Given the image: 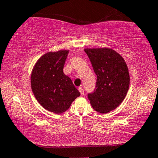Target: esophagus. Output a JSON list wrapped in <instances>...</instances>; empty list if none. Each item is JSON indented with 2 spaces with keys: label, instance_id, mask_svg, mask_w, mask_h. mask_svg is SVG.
I'll use <instances>...</instances> for the list:
<instances>
[{
  "label": "esophagus",
  "instance_id": "esophagus-1",
  "mask_svg": "<svg viewBox=\"0 0 158 158\" xmlns=\"http://www.w3.org/2000/svg\"><path fill=\"white\" fill-rule=\"evenodd\" d=\"M79 91L80 94H81V96H84V92L83 88H82V87H79Z\"/></svg>",
  "mask_w": 158,
  "mask_h": 158
}]
</instances>
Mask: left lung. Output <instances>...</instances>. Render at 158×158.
Listing matches in <instances>:
<instances>
[{
    "label": "left lung",
    "mask_w": 158,
    "mask_h": 158,
    "mask_svg": "<svg viewBox=\"0 0 158 158\" xmlns=\"http://www.w3.org/2000/svg\"><path fill=\"white\" fill-rule=\"evenodd\" d=\"M97 75L94 92L88 94L93 109L102 114L114 110L125 98L130 74L125 61L112 48H84Z\"/></svg>",
    "instance_id": "left-lung-1"
}]
</instances>
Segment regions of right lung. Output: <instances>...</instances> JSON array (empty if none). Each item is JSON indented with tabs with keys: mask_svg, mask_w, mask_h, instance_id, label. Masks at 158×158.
<instances>
[{
	"mask_svg": "<svg viewBox=\"0 0 158 158\" xmlns=\"http://www.w3.org/2000/svg\"><path fill=\"white\" fill-rule=\"evenodd\" d=\"M69 50L48 52L38 60L31 76L32 92L46 110L61 114L68 110L80 93L63 69Z\"/></svg>",
	"mask_w": 158,
	"mask_h": 158,
	"instance_id": "1",
	"label": "right lung"
}]
</instances>
